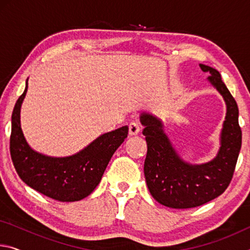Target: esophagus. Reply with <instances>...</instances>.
<instances>
[{
  "label": "esophagus",
  "mask_w": 250,
  "mask_h": 250,
  "mask_svg": "<svg viewBox=\"0 0 250 250\" xmlns=\"http://www.w3.org/2000/svg\"><path fill=\"white\" fill-rule=\"evenodd\" d=\"M140 132V126L137 124V122H131L129 125V134L130 135H137Z\"/></svg>",
  "instance_id": "1"
}]
</instances>
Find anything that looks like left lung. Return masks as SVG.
<instances>
[{
	"instance_id": "8db88e82",
	"label": "left lung",
	"mask_w": 250,
	"mask_h": 250,
	"mask_svg": "<svg viewBox=\"0 0 250 250\" xmlns=\"http://www.w3.org/2000/svg\"><path fill=\"white\" fill-rule=\"evenodd\" d=\"M208 80L223 96L227 111L217 155L204 164H189L180 158L163 131L162 121L143 112L140 121L147 145L145 176L147 188L156 202L171 208H192L221 195L228 188L242 147L238 107L221 74L200 64Z\"/></svg>"
}]
</instances>
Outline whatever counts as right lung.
Returning a JSON list of instances; mask_svg holds the SVG:
<instances>
[{"label":"right lung","mask_w":250,"mask_h":250,"mask_svg":"<svg viewBox=\"0 0 250 250\" xmlns=\"http://www.w3.org/2000/svg\"><path fill=\"white\" fill-rule=\"evenodd\" d=\"M26 87L12 113L11 158L25 184L59 202H75L87 197L97 188L116 150L128 137L126 125L104 133L78 153L54 158L34 151L21 128V107Z\"/></svg>","instance_id":"obj_1"}]
</instances>
